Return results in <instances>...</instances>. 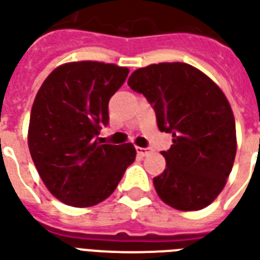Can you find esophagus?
I'll list each match as a JSON object with an SVG mask.
<instances>
[{"instance_id": "esophagus-1", "label": "esophagus", "mask_w": 260, "mask_h": 260, "mask_svg": "<svg viewBox=\"0 0 260 260\" xmlns=\"http://www.w3.org/2000/svg\"><path fill=\"white\" fill-rule=\"evenodd\" d=\"M136 152H138V155L139 156H146V155H149L150 152H152V149L150 148H136Z\"/></svg>"}]
</instances>
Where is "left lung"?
Masks as SVG:
<instances>
[{"label":"left lung","instance_id":"8db88e82","mask_svg":"<svg viewBox=\"0 0 260 260\" xmlns=\"http://www.w3.org/2000/svg\"><path fill=\"white\" fill-rule=\"evenodd\" d=\"M128 86L152 105L159 129L173 136V145L161 152L166 169L153 179L157 196L181 211L210 206L237 153L235 119L224 92L187 63L138 69Z\"/></svg>","mask_w":260,"mask_h":260}]
</instances>
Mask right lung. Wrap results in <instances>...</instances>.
<instances>
[{
	"label": "right lung",
	"instance_id": "add662e5",
	"mask_svg": "<svg viewBox=\"0 0 260 260\" xmlns=\"http://www.w3.org/2000/svg\"><path fill=\"white\" fill-rule=\"evenodd\" d=\"M128 73L126 67L100 61L67 63L54 69L36 94L29 150L45 186L64 204L104 201L135 160L132 143L99 141V131L110 121V99Z\"/></svg>",
	"mask_w": 260,
	"mask_h": 260
}]
</instances>
